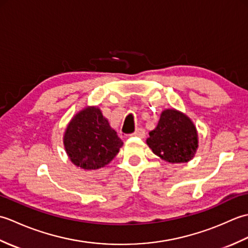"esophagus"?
Returning <instances> with one entry per match:
<instances>
[{
  "instance_id": "34e87169",
  "label": "esophagus",
  "mask_w": 248,
  "mask_h": 248,
  "mask_svg": "<svg viewBox=\"0 0 248 248\" xmlns=\"http://www.w3.org/2000/svg\"><path fill=\"white\" fill-rule=\"evenodd\" d=\"M145 135H146V132H145V130L144 129H141V128H140V129H138L135 131L134 133H132L131 134V136H138V138H140V139H143V138H145Z\"/></svg>"
}]
</instances>
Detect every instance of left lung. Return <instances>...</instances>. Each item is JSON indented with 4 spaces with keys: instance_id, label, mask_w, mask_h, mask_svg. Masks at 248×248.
I'll return each mask as SVG.
<instances>
[{
    "instance_id": "8db88e82",
    "label": "left lung",
    "mask_w": 248,
    "mask_h": 248,
    "mask_svg": "<svg viewBox=\"0 0 248 248\" xmlns=\"http://www.w3.org/2000/svg\"><path fill=\"white\" fill-rule=\"evenodd\" d=\"M147 145L155 155L168 163L191 161L198 149V133L191 118L180 110L161 113L155 129L149 132Z\"/></svg>"
}]
</instances>
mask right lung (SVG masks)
<instances>
[{
	"mask_svg": "<svg viewBox=\"0 0 248 248\" xmlns=\"http://www.w3.org/2000/svg\"><path fill=\"white\" fill-rule=\"evenodd\" d=\"M62 143L72 164L85 170L108 165L124 145L98 107H86L73 116Z\"/></svg>",
	"mask_w": 248,
	"mask_h": 248,
	"instance_id": "right-lung-1",
	"label": "right lung"
}]
</instances>
